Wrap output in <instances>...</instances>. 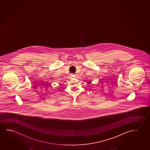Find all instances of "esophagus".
<instances>
[{
    "instance_id": "34e87169",
    "label": "esophagus",
    "mask_w": 150,
    "mask_h": 150,
    "mask_svg": "<svg viewBox=\"0 0 150 150\" xmlns=\"http://www.w3.org/2000/svg\"><path fill=\"white\" fill-rule=\"evenodd\" d=\"M76 75H72V77H74V78H75V77H76Z\"/></svg>"
}]
</instances>
